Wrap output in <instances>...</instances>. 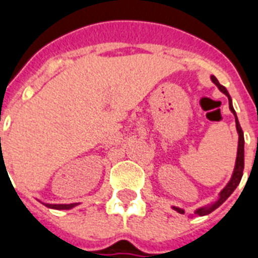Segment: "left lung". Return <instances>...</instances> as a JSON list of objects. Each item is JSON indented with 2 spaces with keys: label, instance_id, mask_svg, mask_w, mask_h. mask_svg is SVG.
I'll use <instances>...</instances> for the list:
<instances>
[{
  "label": "left lung",
  "instance_id": "obj_1",
  "mask_svg": "<svg viewBox=\"0 0 258 258\" xmlns=\"http://www.w3.org/2000/svg\"><path fill=\"white\" fill-rule=\"evenodd\" d=\"M211 81L214 83V84L220 88V90L228 96V101H229V109H231V112L233 113V116H235V123H236V130H238V134H239V144H238V156H236V164H235V170H233L232 174V178L231 181L228 182V185L221 190V194H220V199L217 200L214 205H211L210 207H202V209H198V210L195 211V214H198V216H206V214H210L211 211H214L217 207H220V206L225 202V200L231 196L233 190L236 189V186L240 182V179H242V175H243V168H244V138H243V131L240 128V124L238 121V117H236V113L233 110L232 106V101H231V96L228 94V91L225 87H222L220 83H218V80L214 77V76H211ZM174 210H177L181 214H184L185 211L182 209H178V207H174Z\"/></svg>",
  "mask_w": 258,
  "mask_h": 258
}]
</instances>
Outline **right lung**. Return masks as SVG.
<instances>
[{
	"label": "right lung",
	"instance_id": "add662e5",
	"mask_svg": "<svg viewBox=\"0 0 258 258\" xmlns=\"http://www.w3.org/2000/svg\"><path fill=\"white\" fill-rule=\"evenodd\" d=\"M74 206H76V203H72V205H47V207L56 209V210H69V209H72V207H74Z\"/></svg>",
	"mask_w": 258,
	"mask_h": 258
}]
</instances>
